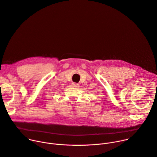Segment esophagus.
I'll return each instance as SVG.
<instances>
[{
    "label": "esophagus",
    "instance_id": "obj_1",
    "mask_svg": "<svg viewBox=\"0 0 157 157\" xmlns=\"http://www.w3.org/2000/svg\"><path fill=\"white\" fill-rule=\"evenodd\" d=\"M71 86H73V87H78V86H79V84H78V83H71Z\"/></svg>",
    "mask_w": 157,
    "mask_h": 157
}]
</instances>
